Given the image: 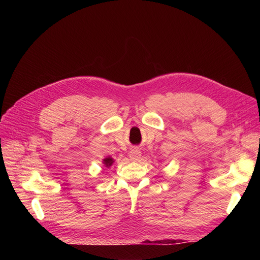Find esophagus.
Returning a JSON list of instances; mask_svg holds the SVG:
<instances>
[{
    "instance_id": "34e87169",
    "label": "esophagus",
    "mask_w": 260,
    "mask_h": 260,
    "mask_svg": "<svg viewBox=\"0 0 260 260\" xmlns=\"http://www.w3.org/2000/svg\"><path fill=\"white\" fill-rule=\"evenodd\" d=\"M129 157L132 161H138L141 158V152L139 149H132L129 154Z\"/></svg>"
}]
</instances>
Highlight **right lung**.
<instances>
[{
	"label": "right lung",
	"instance_id": "add662e5",
	"mask_svg": "<svg viewBox=\"0 0 260 260\" xmlns=\"http://www.w3.org/2000/svg\"><path fill=\"white\" fill-rule=\"evenodd\" d=\"M113 162H114V159L112 158V157H106V158L103 159V164L105 165V167H107V168L111 167Z\"/></svg>",
	"mask_w": 260,
	"mask_h": 260
}]
</instances>
